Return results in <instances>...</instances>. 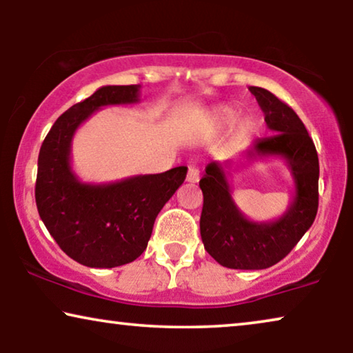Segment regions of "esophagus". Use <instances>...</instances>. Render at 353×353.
<instances>
[{
    "label": "esophagus",
    "mask_w": 353,
    "mask_h": 353,
    "mask_svg": "<svg viewBox=\"0 0 353 353\" xmlns=\"http://www.w3.org/2000/svg\"><path fill=\"white\" fill-rule=\"evenodd\" d=\"M186 181L188 183H197V181H199V168L190 167V170H188V175H186Z\"/></svg>",
    "instance_id": "esophagus-1"
}]
</instances>
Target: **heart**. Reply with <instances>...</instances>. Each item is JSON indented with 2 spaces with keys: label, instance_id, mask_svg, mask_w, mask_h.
I'll list each match as a JSON object with an SVG mask.
<instances>
[{
  "label": "heart",
  "instance_id": "b5f03b06",
  "mask_svg": "<svg viewBox=\"0 0 353 353\" xmlns=\"http://www.w3.org/2000/svg\"><path fill=\"white\" fill-rule=\"evenodd\" d=\"M234 110L226 108V105H219V108L212 109L209 114H207V117L204 120V130H207L209 133H220L223 132L230 127L231 123L234 122ZM250 128V122L249 120H239L238 123H236V133L238 134H244L248 133Z\"/></svg>",
  "mask_w": 353,
  "mask_h": 353
}]
</instances>
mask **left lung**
Listing matches in <instances>:
<instances>
[{"label": "left lung", "instance_id": "obj_1", "mask_svg": "<svg viewBox=\"0 0 353 353\" xmlns=\"http://www.w3.org/2000/svg\"><path fill=\"white\" fill-rule=\"evenodd\" d=\"M270 133L245 149L248 161L279 157L286 161L294 181V194L288 210L272 221L249 220L234 204L228 175L233 162L214 161L205 167L199 181L204 194L201 214V238L212 257L226 268L263 270L291 252L318 210V154L299 115L268 90L249 86ZM238 167L241 161H236Z\"/></svg>", "mask_w": 353, "mask_h": 353}]
</instances>
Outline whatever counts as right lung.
<instances>
[{"label":"right lung","instance_id":"obj_1","mask_svg":"<svg viewBox=\"0 0 353 353\" xmlns=\"http://www.w3.org/2000/svg\"><path fill=\"white\" fill-rule=\"evenodd\" d=\"M139 85L101 86L67 109L46 134L38 156V214L59 248L85 267L114 268L148 248L156 216L186 178L188 167L110 183H85L72 168L74 134L104 105L139 103Z\"/></svg>","mask_w":353,"mask_h":353}]
</instances>
